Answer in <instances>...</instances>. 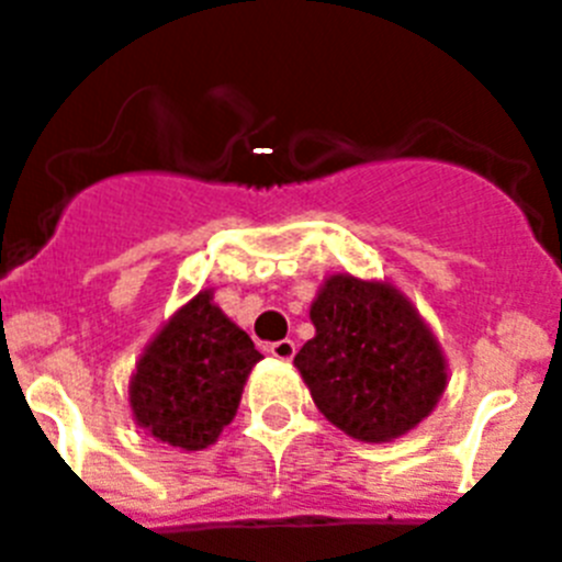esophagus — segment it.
Listing matches in <instances>:
<instances>
[{
    "instance_id": "34e87169",
    "label": "esophagus",
    "mask_w": 562,
    "mask_h": 562,
    "mask_svg": "<svg viewBox=\"0 0 562 562\" xmlns=\"http://www.w3.org/2000/svg\"><path fill=\"white\" fill-rule=\"evenodd\" d=\"M270 355L278 357V360L290 362L292 357H295V340H290V337H286V340H276L270 346Z\"/></svg>"
}]
</instances>
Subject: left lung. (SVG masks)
Segmentation results:
<instances>
[{"label":"left lung","instance_id":"left-lung-1","mask_svg":"<svg viewBox=\"0 0 562 562\" xmlns=\"http://www.w3.org/2000/svg\"><path fill=\"white\" fill-rule=\"evenodd\" d=\"M315 337L295 355L317 411L360 441H391L448 385L439 342L391 284L331 276L312 304Z\"/></svg>","mask_w":562,"mask_h":562}]
</instances>
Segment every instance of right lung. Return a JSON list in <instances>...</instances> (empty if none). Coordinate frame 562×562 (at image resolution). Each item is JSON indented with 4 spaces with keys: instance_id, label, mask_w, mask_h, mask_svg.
Instances as JSON below:
<instances>
[{
    "instance_id": "obj_1",
    "label": "right lung",
    "mask_w": 562,
    "mask_h": 562,
    "mask_svg": "<svg viewBox=\"0 0 562 562\" xmlns=\"http://www.w3.org/2000/svg\"><path fill=\"white\" fill-rule=\"evenodd\" d=\"M258 360L250 335L213 306L211 292H200L162 326L137 362L128 385L134 419L171 448H207L236 416Z\"/></svg>"
}]
</instances>
